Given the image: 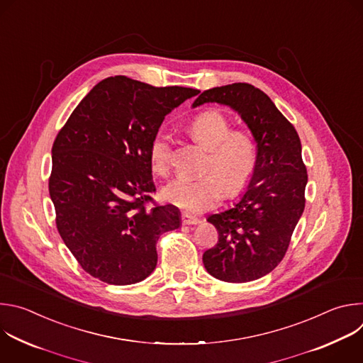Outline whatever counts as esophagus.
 I'll list each match as a JSON object with an SVG mask.
<instances>
[{"instance_id":"34e87169","label":"esophagus","mask_w":363,"mask_h":363,"mask_svg":"<svg viewBox=\"0 0 363 363\" xmlns=\"http://www.w3.org/2000/svg\"><path fill=\"white\" fill-rule=\"evenodd\" d=\"M181 220H182V224H184V225H195V224L199 223V218H196L195 216H191V214H188V213H182Z\"/></svg>"}]
</instances>
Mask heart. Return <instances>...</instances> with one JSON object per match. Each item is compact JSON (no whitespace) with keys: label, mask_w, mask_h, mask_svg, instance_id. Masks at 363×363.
I'll list each match as a JSON object with an SVG mask.
<instances>
[{"label":"heart","mask_w":363,"mask_h":363,"mask_svg":"<svg viewBox=\"0 0 363 363\" xmlns=\"http://www.w3.org/2000/svg\"><path fill=\"white\" fill-rule=\"evenodd\" d=\"M189 130L206 149L208 158L203 175L196 178L181 177L162 188V198L178 208L201 213L228 195L242 192L257 168L258 152L250 135L241 130L231 132V123L218 111H205L196 115ZM171 140L167 132L160 130L149 146V162L155 174L165 175L171 164Z\"/></svg>","instance_id":"heart-1"}]
</instances>
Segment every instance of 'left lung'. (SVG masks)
Returning a JSON list of instances; mask_svg holds the SVG:
<instances>
[{"mask_svg":"<svg viewBox=\"0 0 363 363\" xmlns=\"http://www.w3.org/2000/svg\"><path fill=\"white\" fill-rule=\"evenodd\" d=\"M220 103L235 111L257 143L258 162L247 191L233 208L206 221L218 231V242L202 255L211 276L245 283L273 272L289 248L304 210L307 171L294 126L272 99L248 83L202 91L194 108Z\"/></svg>","mask_w":363,"mask_h":363,"instance_id":"obj_1","label":"left lung"}]
</instances>
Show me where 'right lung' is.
<instances>
[{
  "label": "right lung",
  "instance_id": "obj_1",
  "mask_svg": "<svg viewBox=\"0 0 363 363\" xmlns=\"http://www.w3.org/2000/svg\"><path fill=\"white\" fill-rule=\"evenodd\" d=\"M199 90L153 87L126 76L97 83L51 149L56 225L82 269L108 284L145 280L157 241L181 225L174 205H153L149 146L165 116Z\"/></svg>",
  "mask_w": 363,
  "mask_h": 363
}]
</instances>
